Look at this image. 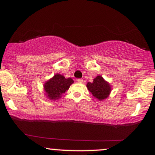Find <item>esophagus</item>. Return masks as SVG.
<instances>
[{
	"label": "esophagus",
	"instance_id": "1",
	"mask_svg": "<svg viewBox=\"0 0 155 155\" xmlns=\"http://www.w3.org/2000/svg\"><path fill=\"white\" fill-rule=\"evenodd\" d=\"M77 81H78V82H79V83H82V82H83V80H82V79H78Z\"/></svg>",
	"mask_w": 155,
	"mask_h": 155
}]
</instances>
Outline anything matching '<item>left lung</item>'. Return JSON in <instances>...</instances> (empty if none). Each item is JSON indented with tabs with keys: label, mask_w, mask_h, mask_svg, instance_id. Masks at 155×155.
Returning <instances> with one entry per match:
<instances>
[{
	"label": "left lung",
	"mask_w": 155,
	"mask_h": 155,
	"mask_svg": "<svg viewBox=\"0 0 155 155\" xmlns=\"http://www.w3.org/2000/svg\"><path fill=\"white\" fill-rule=\"evenodd\" d=\"M87 87L94 98L99 101L107 99L111 92V84L101 75H97L92 82H87Z\"/></svg>",
	"instance_id": "obj_1"
}]
</instances>
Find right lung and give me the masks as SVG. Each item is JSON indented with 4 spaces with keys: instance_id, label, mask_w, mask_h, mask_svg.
I'll list each match as a JSON object with an SVG mask.
<instances>
[{
    "instance_id": "add662e5",
    "label": "right lung",
    "mask_w": 155,
    "mask_h": 155,
    "mask_svg": "<svg viewBox=\"0 0 155 155\" xmlns=\"http://www.w3.org/2000/svg\"><path fill=\"white\" fill-rule=\"evenodd\" d=\"M73 82L72 78H65L61 74L56 73L44 84V94L50 100H57L68 90Z\"/></svg>"
}]
</instances>
